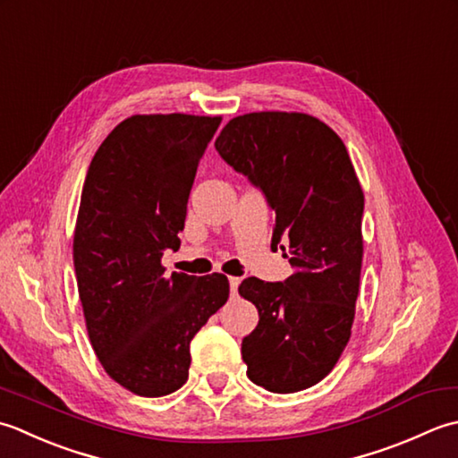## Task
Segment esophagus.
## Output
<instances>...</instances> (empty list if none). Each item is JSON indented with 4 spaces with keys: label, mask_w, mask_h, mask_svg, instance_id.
<instances>
[{
    "label": "esophagus",
    "mask_w": 458,
    "mask_h": 458,
    "mask_svg": "<svg viewBox=\"0 0 458 458\" xmlns=\"http://www.w3.org/2000/svg\"><path fill=\"white\" fill-rule=\"evenodd\" d=\"M239 283H241V278H239V276H229V288H231V294H233V296L237 294Z\"/></svg>",
    "instance_id": "34e87169"
}]
</instances>
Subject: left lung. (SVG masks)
I'll return each instance as SVG.
<instances>
[{"label":"left lung","instance_id":"left-lung-1","mask_svg":"<svg viewBox=\"0 0 458 458\" xmlns=\"http://www.w3.org/2000/svg\"><path fill=\"white\" fill-rule=\"evenodd\" d=\"M223 160L245 174L276 213L273 242L294 273L284 283L257 276L239 294L259 310L241 353L253 384L294 394L322 381L352 335L360 293L363 191L346 146L304 112H249L216 140Z\"/></svg>","mask_w":458,"mask_h":458}]
</instances>
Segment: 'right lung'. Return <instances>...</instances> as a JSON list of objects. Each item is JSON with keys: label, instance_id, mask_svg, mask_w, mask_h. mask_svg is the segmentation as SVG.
<instances>
[{"label": "right lung", "instance_id": "1", "mask_svg": "<svg viewBox=\"0 0 458 458\" xmlns=\"http://www.w3.org/2000/svg\"><path fill=\"white\" fill-rule=\"evenodd\" d=\"M221 116L134 114L100 144L82 185L72 260L87 332L118 386L142 397L180 389L190 342L229 298L225 275H165L180 247L198 164Z\"/></svg>", "mask_w": 458, "mask_h": 458}]
</instances>
